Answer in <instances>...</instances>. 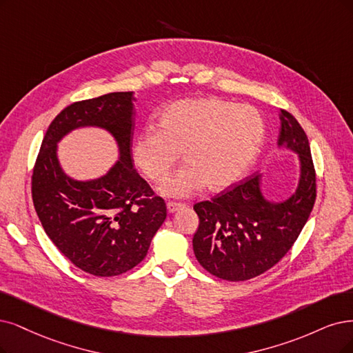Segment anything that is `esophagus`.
<instances>
[{
	"label": "esophagus",
	"instance_id": "esophagus-1",
	"mask_svg": "<svg viewBox=\"0 0 353 353\" xmlns=\"http://www.w3.org/2000/svg\"><path fill=\"white\" fill-rule=\"evenodd\" d=\"M183 203H176V202H168L167 203V212L168 214H174L176 211H179L180 208H183Z\"/></svg>",
	"mask_w": 353,
	"mask_h": 353
}]
</instances>
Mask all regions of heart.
I'll use <instances>...</instances> for the list:
<instances>
[{"mask_svg": "<svg viewBox=\"0 0 353 353\" xmlns=\"http://www.w3.org/2000/svg\"><path fill=\"white\" fill-rule=\"evenodd\" d=\"M262 114L249 104L216 97L186 99L165 106L159 130L143 129L132 142V159L151 181L167 177L181 159L186 163L160 188L168 198H188L205 185L223 192L247 173L265 141Z\"/></svg>", "mask_w": 353, "mask_h": 353, "instance_id": "b5f03b06", "label": "heart"}]
</instances>
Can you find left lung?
Instances as JSON below:
<instances>
[{
  "label": "left lung",
  "instance_id": "left-lung-1",
  "mask_svg": "<svg viewBox=\"0 0 353 353\" xmlns=\"http://www.w3.org/2000/svg\"><path fill=\"white\" fill-rule=\"evenodd\" d=\"M278 148L298 159V183L288 198L265 196L262 174L193 206L199 228L193 252L211 275L225 281H247L262 275L290 252L304 228L316 201V172L308 138L301 125L281 110Z\"/></svg>",
  "mask_w": 353,
  "mask_h": 353
}]
</instances>
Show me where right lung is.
<instances>
[{"instance_id":"right-lung-1","label":"right lung","mask_w":353,"mask_h":353,"mask_svg":"<svg viewBox=\"0 0 353 353\" xmlns=\"http://www.w3.org/2000/svg\"><path fill=\"white\" fill-rule=\"evenodd\" d=\"M134 91H116L65 108L42 141L33 168L36 214L58 250L94 276H116L147 256L167 216L165 203L134 168ZM97 127L118 147V160L100 178L78 181L64 172L59 142L77 128Z\"/></svg>"}]
</instances>
